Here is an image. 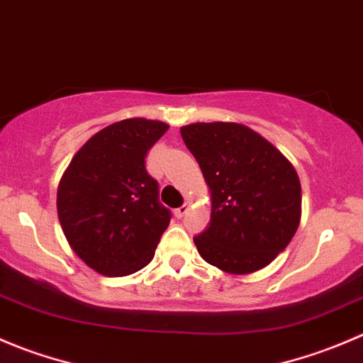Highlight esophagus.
I'll return each mask as SVG.
<instances>
[{"label":"esophagus","instance_id":"obj_1","mask_svg":"<svg viewBox=\"0 0 363 363\" xmlns=\"http://www.w3.org/2000/svg\"><path fill=\"white\" fill-rule=\"evenodd\" d=\"M188 211H189V207L184 203V206L177 207V209L174 211V214H175V216H177V218H182V216H184V214H188Z\"/></svg>","mask_w":363,"mask_h":363}]
</instances>
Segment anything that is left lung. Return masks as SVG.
<instances>
[{
  "mask_svg": "<svg viewBox=\"0 0 363 363\" xmlns=\"http://www.w3.org/2000/svg\"><path fill=\"white\" fill-rule=\"evenodd\" d=\"M211 191V223L193 238L206 262L232 275L266 267L286 250L301 220L293 163L264 136L235 122L182 125Z\"/></svg>",
  "mask_w": 363,
  "mask_h": 363,
  "instance_id": "1",
  "label": "left lung"
}]
</instances>
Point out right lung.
Instances as JSON below:
<instances>
[{
    "label": "right lung",
    "instance_id": "add662e5",
    "mask_svg": "<svg viewBox=\"0 0 363 363\" xmlns=\"http://www.w3.org/2000/svg\"><path fill=\"white\" fill-rule=\"evenodd\" d=\"M168 131L147 118L115 122L88 140L56 193L62 230L77 257L104 277H128L152 260L170 211L157 200L145 156Z\"/></svg>",
    "mask_w": 363,
    "mask_h": 363
}]
</instances>
